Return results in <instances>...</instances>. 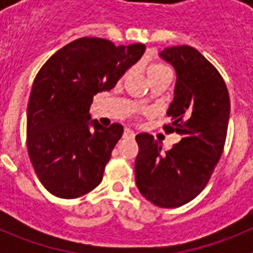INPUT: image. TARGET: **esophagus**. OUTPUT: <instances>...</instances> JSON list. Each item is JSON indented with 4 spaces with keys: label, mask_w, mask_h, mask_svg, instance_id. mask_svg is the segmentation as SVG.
Segmentation results:
<instances>
[{
    "label": "esophagus",
    "mask_w": 253,
    "mask_h": 253,
    "mask_svg": "<svg viewBox=\"0 0 253 253\" xmlns=\"http://www.w3.org/2000/svg\"><path fill=\"white\" fill-rule=\"evenodd\" d=\"M134 135H135V133L131 129H124V133H123V137L124 138H134Z\"/></svg>",
    "instance_id": "obj_1"
}]
</instances>
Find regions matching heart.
<instances>
[{
  "instance_id": "heart-1",
  "label": "heart",
  "mask_w": 253,
  "mask_h": 253,
  "mask_svg": "<svg viewBox=\"0 0 253 253\" xmlns=\"http://www.w3.org/2000/svg\"><path fill=\"white\" fill-rule=\"evenodd\" d=\"M158 72H169V69L166 66H163V64H153L148 68V76Z\"/></svg>"
}]
</instances>
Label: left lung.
Returning a JSON list of instances; mask_svg holds the SVG:
<instances>
[{
	"label": "left lung",
	"instance_id": "1",
	"mask_svg": "<svg viewBox=\"0 0 253 253\" xmlns=\"http://www.w3.org/2000/svg\"><path fill=\"white\" fill-rule=\"evenodd\" d=\"M160 57L176 72L173 100L163 128L181 140L163 152L162 142L148 133L138 134L135 182L152 204L177 208L191 202L207 186L223 153L231 102L220 73L189 45L165 48Z\"/></svg>",
	"mask_w": 253,
	"mask_h": 253
}]
</instances>
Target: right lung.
Returning <instances> with one entry per match:
<instances>
[{"label": "right lung", "mask_w": 253, "mask_h": 253, "mask_svg": "<svg viewBox=\"0 0 253 253\" xmlns=\"http://www.w3.org/2000/svg\"><path fill=\"white\" fill-rule=\"evenodd\" d=\"M144 50L139 43L116 46L101 38H80L40 68L28 104L26 144L50 194L76 199L101 182L123 126L114 123L105 128L91 120L90 106L93 96L115 87Z\"/></svg>", "instance_id": "add662e5"}]
</instances>
